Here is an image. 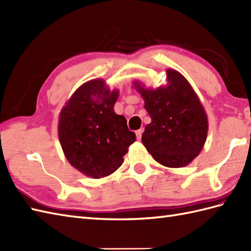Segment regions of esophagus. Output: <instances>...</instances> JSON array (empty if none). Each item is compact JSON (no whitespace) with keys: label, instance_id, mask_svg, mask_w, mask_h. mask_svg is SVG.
Here are the masks:
<instances>
[{"label":"esophagus","instance_id":"esophagus-1","mask_svg":"<svg viewBox=\"0 0 251 251\" xmlns=\"http://www.w3.org/2000/svg\"><path fill=\"white\" fill-rule=\"evenodd\" d=\"M142 132H143V129H139L136 131V136H137V140H141V136H142Z\"/></svg>","mask_w":251,"mask_h":251}]
</instances>
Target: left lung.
I'll use <instances>...</instances> for the list:
<instances>
[{
  "mask_svg": "<svg viewBox=\"0 0 251 251\" xmlns=\"http://www.w3.org/2000/svg\"><path fill=\"white\" fill-rule=\"evenodd\" d=\"M166 86L145 88L134 82L151 117L142 134V143L159 164L184 167L204 147L208 120L204 106L182 74L167 69Z\"/></svg>",
  "mask_w": 251,
  "mask_h": 251,
  "instance_id": "8db88e82",
  "label": "left lung"
}]
</instances>
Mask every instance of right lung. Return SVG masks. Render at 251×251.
Here are the masks:
<instances>
[{
  "label": "right lung",
  "instance_id": "obj_1",
  "mask_svg": "<svg viewBox=\"0 0 251 251\" xmlns=\"http://www.w3.org/2000/svg\"><path fill=\"white\" fill-rule=\"evenodd\" d=\"M119 90L103 79L81 85L63 106L58 136L65 156L87 177L99 179L113 174L124 162L123 156L136 141L126 119L114 112Z\"/></svg>",
  "mask_w": 251,
  "mask_h": 251
}]
</instances>
